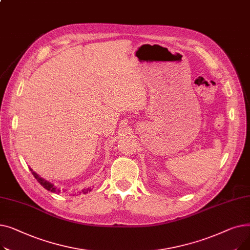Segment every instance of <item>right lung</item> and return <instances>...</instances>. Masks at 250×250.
<instances>
[{"label": "right lung", "instance_id": "obj_1", "mask_svg": "<svg viewBox=\"0 0 250 250\" xmlns=\"http://www.w3.org/2000/svg\"><path fill=\"white\" fill-rule=\"evenodd\" d=\"M30 171L32 172V174H33V176L36 178V180L41 183L42 185V187H43L45 189H47V190H49V191H51V192H57V193H60V192H62V191H65V189H61V188H59L58 187H56L54 183H51V182H49V181H47L46 179H44V178H42V177H41L39 176L36 172H34L33 170L30 168ZM92 190V188H84V189H82V191L81 192H83V193H87V192H89V191H91Z\"/></svg>", "mask_w": 250, "mask_h": 250}]
</instances>
